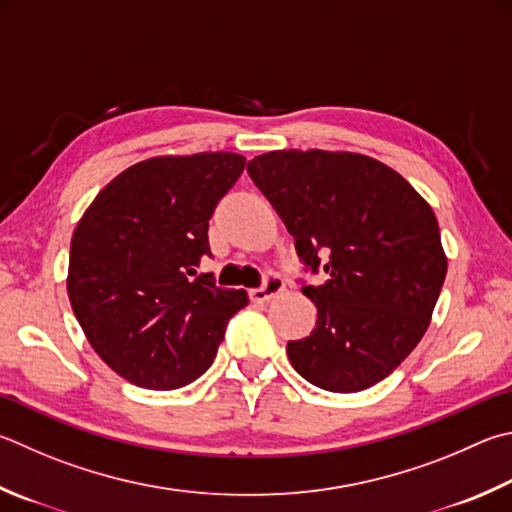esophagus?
<instances>
[{
  "mask_svg": "<svg viewBox=\"0 0 512 512\" xmlns=\"http://www.w3.org/2000/svg\"><path fill=\"white\" fill-rule=\"evenodd\" d=\"M282 291H284V280H282V277L271 275L266 280L264 286L253 288V291H250V300H253V302H268V300H271V297L280 295Z\"/></svg>",
  "mask_w": 512,
  "mask_h": 512,
  "instance_id": "esophagus-1",
  "label": "esophagus"
}]
</instances>
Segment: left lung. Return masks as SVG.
Here are the masks:
<instances>
[{
  "label": "left lung",
  "instance_id": "obj_1",
  "mask_svg": "<svg viewBox=\"0 0 512 512\" xmlns=\"http://www.w3.org/2000/svg\"><path fill=\"white\" fill-rule=\"evenodd\" d=\"M295 250L327 282L302 286L318 306L311 336L286 353L327 392L380 383L430 327L448 273L439 221L392 167L353 152L277 150L248 161Z\"/></svg>",
  "mask_w": 512,
  "mask_h": 512
}]
</instances>
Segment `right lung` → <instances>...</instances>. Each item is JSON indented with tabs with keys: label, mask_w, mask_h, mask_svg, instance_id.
<instances>
[{
	"label": "right lung",
	"mask_w": 512,
	"mask_h": 512,
	"mask_svg": "<svg viewBox=\"0 0 512 512\" xmlns=\"http://www.w3.org/2000/svg\"><path fill=\"white\" fill-rule=\"evenodd\" d=\"M235 152L154 156L98 192L71 237L67 293L98 356L129 383L176 389L217 356L246 291L210 273L208 221L244 172Z\"/></svg>",
	"instance_id": "1"
}]
</instances>
